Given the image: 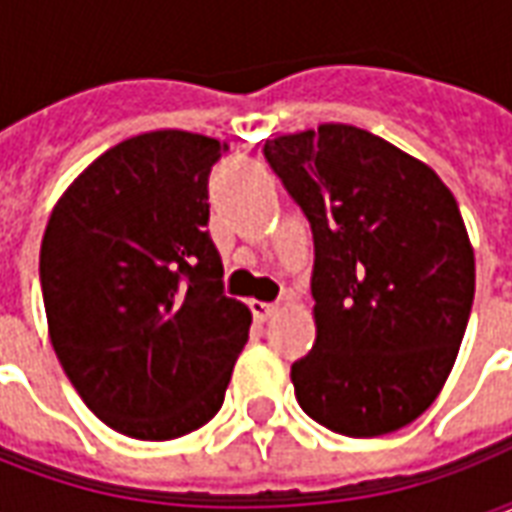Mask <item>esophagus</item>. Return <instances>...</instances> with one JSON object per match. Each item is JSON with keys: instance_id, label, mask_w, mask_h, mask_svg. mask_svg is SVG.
Segmentation results:
<instances>
[{"instance_id": "obj_1", "label": "esophagus", "mask_w": 512, "mask_h": 512, "mask_svg": "<svg viewBox=\"0 0 512 512\" xmlns=\"http://www.w3.org/2000/svg\"><path fill=\"white\" fill-rule=\"evenodd\" d=\"M249 307H252V315H255V321H268V318H271V315H277V304H268V301H252V304H249Z\"/></svg>"}]
</instances>
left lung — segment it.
<instances>
[{"label":"left lung","mask_w":512,"mask_h":512,"mask_svg":"<svg viewBox=\"0 0 512 512\" xmlns=\"http://www.w3.org/2000/svg\"><path fill=\"white\" fill-rule=\"evenodd\" d=\"M268 167L307 216L318 337L290 367L323 428L367 439L436 400L474 301V252L441 178L365 128L266 139Z\"/></svg>","instance_id":"left-lung-1"}]
</instances>
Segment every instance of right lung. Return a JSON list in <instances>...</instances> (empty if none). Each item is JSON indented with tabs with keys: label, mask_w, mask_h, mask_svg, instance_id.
Here are the masks:
<instances>
[{
	"label": "right lung",
	"mask_w": 512,
	"mask_h": 512,
	"mask_svg": "<svg viewBox=\"0 0 512 512\" xmlns=\"http://www.w3.org/2000/svg\"><path fill=\"white\" fill-rule=\"evenodd\" d=\"M227 145L131 136L95 158L40 244L51 345L87 408L131 439L167 441L222 408L252 312L224 296L208 175Z\"/></svg>",
	"instance_id": "add662e5"
}]
</instances>
